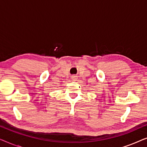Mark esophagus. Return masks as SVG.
Segmentation results:
<instances>
[{"instance_id": "1", "label": "esophagus", "mask_w": 147, "mask_h": 147, "mask_svg": "<svg viewBox=\"0 0 147 147\" xmlns=\"http://www.w3.org/2000/svg\"><path fill=\"white\" fill-rule=\"evenodd\" d=\"M76 79H77V76H71V80H76Z\"/></svg>"}]
</instances>
